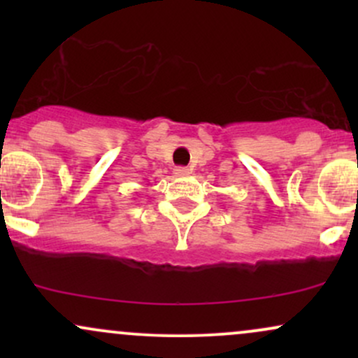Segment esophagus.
I'll return each instance as SVG.
<instances>
[{"instance_id": "1", "label": "esophagus", "mask_w": 358, "mask_h": 358, "mask_svg": "<svg viewBox=\"0 0 358 358\" xmlns=\"http://www.w3.org/2000/svg\"><path fill=\"white\" fill-rule=\"evenodd\" d=\"M188 173H190V171H188V168H183V166L175 168V175L176 176H185V175H188Z\"/></svg>"}]
</instances>
